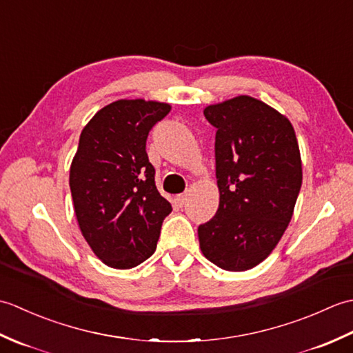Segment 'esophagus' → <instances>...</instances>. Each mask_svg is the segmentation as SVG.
<instances>
[{
	"mask_svg": "<svg viewBox=\"0 0 353 353\" xmlns=\"http://www.w3.org/2000/svg\"><path fill=\"white\" fill-rule=\"evenodd\" d=\"M186 199H188V196H186V194H177V196L174 197V201H176L179 206H183Z\"/></svg>",
	"mask_w": 353,
	"mask_h": 353,
	"instance_id": "esophagus-1",
	"label": "esophagus"
}]
</instances>
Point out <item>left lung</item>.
Returning <instances> with one entry per match:
<instances>
[{"label": "left lung", "instance_id": "1", "mask_svg": "<svg viewBox=\"0 0 353 353\" xmlns=\"http://www.w3.org/2000/svg\"><path fill=\"white\" fill-rule=\"evenodd\" d=\"M215 129L219 211L199 226L205 258L228 272L261 264L287 230L302 186L290 119L249 95L206 106Z\"/></svg>", "mask_w": 353, "mask_h": 353}]
</instances>
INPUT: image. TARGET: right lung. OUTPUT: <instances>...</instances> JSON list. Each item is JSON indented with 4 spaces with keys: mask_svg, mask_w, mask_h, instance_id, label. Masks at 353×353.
Wrapping results in <instances>:
<instances>
[{
    "mask_svg": "<svg viewBox=\"0 0 353 353\" xmlns=\"http://www.w3.org/2000/svg\"><path fill=\"white\" fill-rule=\"evenodd\" d=\"M168 103L118 100L100 109L80 133L70 188L81 235L108 267L139 265L156 250L171 212L154 183L145 142L168 115Z\"/></svg>",
    "mask_w": 353,
    "mask_h": 353,
    "instance_id": "1",
    "label": "right lung"
}]
</instances>
